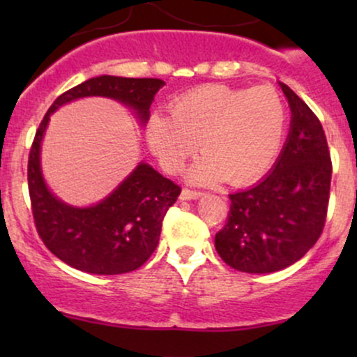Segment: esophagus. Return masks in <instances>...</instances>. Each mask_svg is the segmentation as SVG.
<instances>
[{"instance_id": "obj_1", "label": "esophagus", "mask_w": 357, "mask_h": 357, "mask_svg": "<svg viewBox=\"0 0 357 357\" xmlns=\"http://www.w3.org/2000/svg\"><path fill=\"white\" fill-rule=\"evenodd\" d=\"M203 192L202 191H196V190H188V188H184L181 191V199H196L199 198Z\"/></svg>"}]
</instances>
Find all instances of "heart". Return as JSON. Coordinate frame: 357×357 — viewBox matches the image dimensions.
<instances>
[{"instance_id":"b5f03b06","label":"heart","mask_w":357,"mask_h":357,"mask_svg":"<svg viewBox=\"0 0 357 357\" xmlns=\"http://www.w3.org/2000/svg\"><path fill=\"white\" fill-rule=\"evenodd\" d=\"M287 129L284 100L273 89L203 85L178 97L171 119L154 114L147 142L162 167L179 173L202 147L191 169L196 183L228 179L243 186L261 178L275 162Z\"/></svg>"}]
</instances>
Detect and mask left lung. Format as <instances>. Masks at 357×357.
Wrapping results in <instances>:
<instances>
[{
	"mask_svg": "<svg viewBox=\"0 0 357 357\" xmlns=\"http://www.w3.org/2000/svg\"><path fill=\"white\" fill-rule=\"evenodd\" d=\"M292 110L290 132L272 173L230 195V213L216 233L221 260L247 273H270L296 264L322 235L329 204V146L317 116L280 84Z\"/></svg>",
	"mask_w": 357,
	"mask_h": 357,
	"instance_id": "1",
	"label": "left lung"
}]
</instances>
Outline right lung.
I'll return each instance as SVG.
<instances>
[{
	"label": "right lung",
	"instance_id": "1",
	"mask_svg": "<svg viewBox=\"0 0 357 357\" xmlns=\"http://www.w3.org/2000/svg\"><path fill=\"white\" fill-rule=\"evenodd\" d=\"M162 85L161 79L93 77L56 97L36 129L28 155V192L35 228L45 247L73 268L97 275H117L144 265L158 247L162 220L181 188L141 162L96 206L73 208L61 203L47 190L40 171V142L50 114L80 97L102 96L132 107L146 122L154 96Z\"/></svg>",
	"mask_w": 357,
	"mask_h": 357
}]
</instances>
